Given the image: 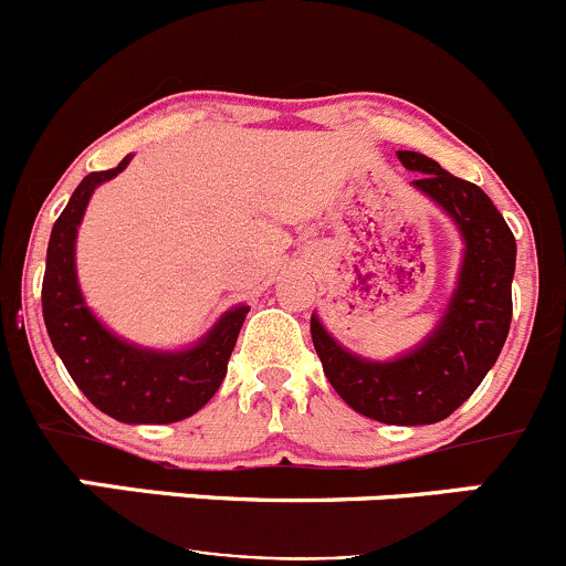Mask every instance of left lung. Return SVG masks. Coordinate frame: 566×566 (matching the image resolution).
I'll use <instances>...</instances> for the list:
<instances>
[{
	"label": "left lung",
	"instance_id": "1",
	"mask_svg": "<svg viewBox=\"0 0 566 566\" xmlns=\"http://www.w3.org/2000/svg\"><path fill=\"white\" fill-rule=\"evenodd\" d=\"M398 160L419 171L411 185L455 220L465 242L447 313L413 352L392 363L346 352L316 316L311 335L326 378L354 411L387 424H433L463 406L496 365L512 322L515 237L474 182L409 149Z\"/></svg>",
	"mask_w": 566,
	"mask_h": 566
}]
</instances>
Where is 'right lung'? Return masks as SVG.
<instances>
[{
    "mask_svg": "<svg viewBox=\"0 0 566 566\" xmlns=\"http://www.w3.org/2000/svg\"><path fill=\"white\" fill-rule=\"evenodd\" d=\"M130 155L108 171L81 179L51 229L43 277V318L54 352L81 392L108 417L127 424H166L209 403L229 370V357L250 307L226 313L196 346L153 352L133 346L92 316L75 277V234L97 185L125 171Z\"/></svg>",
    "mask_w": 566,
    "mask_h": 566,
    "instance_id": "1",
    "label": "right lung"
}]
</instances>
